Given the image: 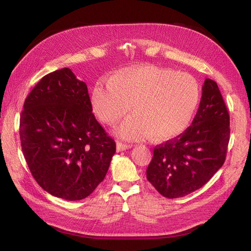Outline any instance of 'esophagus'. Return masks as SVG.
Segmentation results:
<instances>
[{"label": "esophagus", "instance_id": "esophagus-1", "mask_svg": "<svg viewBox=\"0 0 251 251\" xmlns=\"http://www.w3.org/2000/svg\"><path fill=\"white\" fill-rule=\"evenodd\" d=\"M132 147H133L132 144H127V143H124V142H117V143H116L117 151H126V150H127V149H131Z\"/></svg>", "mask_w": 251, "mask_h": 251}]
</instances>
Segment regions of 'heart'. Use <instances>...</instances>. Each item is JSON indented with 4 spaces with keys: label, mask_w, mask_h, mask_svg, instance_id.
Returning <instances> with one entry per match:
<instances>
[{
    "label": "heart",
    "mask_w": 251,
    "mask_h": 251,
    "mask_svg": "<svg viewBox=\"0 0 251 251\" xmlns=\"http://www.w3.org/2000/svg\"><path fill=\"white\" fill-rule=\"evenodd\" d=\"M200 87L191 74L157 66L127 67L109 79H98L91 93L94 113L114 125L133 108L119 126L126 139L156 141L178 137L188 127L200 101Z\"/></svg>",
    "instance_id": "obj_1"
}]
</instances>
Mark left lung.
Segmentation results:
<instances>
[{
	"label": "left lung",
	"instance_id": "left-lung-1",
	"mask_svg": "<svg viewBox=\"0 0 251 251\" xmlns=\"http://www.w3.org/2000/svg\"><path fill=\"white\" fill-rule=\"evenodd\" d=\"M229 134V113L221 92L215 80L206 78L192 126L154 149L148 180L169 199L201 188L223 165Z\"/></svg>",
	"mask_w": 251,
	"mask_h": 251
}]
</instances>
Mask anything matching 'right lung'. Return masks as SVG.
Instances as JSON below:
<instances>
[{
  "mask_svg": "<svg viewBox=\"0 0 251 251\" xmlns=\"http://www.w3.org/2000/svg\"><path fill=\"white\" fill-rule=\"evenodd\" d=\"M21 146L39 185L52 196L87 198L104 179L116 143L92 113L86 82L69 68L36 83L20 119Z\"/></svg>",
  "mask_w": 251,
  "mask_h": 251,
  "instance_id": "right-lung-1",
  "label": "right lung"
}]
</instances>
